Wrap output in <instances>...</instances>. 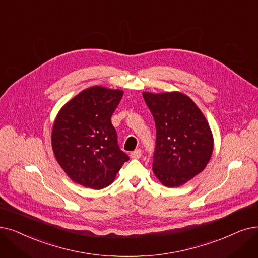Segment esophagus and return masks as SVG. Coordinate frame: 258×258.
Returning <instances> with one entry per match:
<instances>
[{
    "label": "esophagus",
    "mask_w": 258,
    "mask_h": 258,
    "mask_svg": "<svg viewBox=\"0 0 258 258\" xmlns=\"http://www.w3.org/2000/svg\"><path fill=\"white\" fill-rule=\"evenodd\" d=\"M141 155H142V151L140 149H138V150H135V151L131 153V158H133V159H139L140 157H141Z\"/></svg>",
    "instance_id": "obj_1"
}]
</instances>
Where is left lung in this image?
<instances>
[{
    "label": "left lung",
    "mask_w": 258,
    "mask_h": 258,
    "mask_svg": "<svg viewBox=\"0 0 258 258\" xmlns=\"http://www.w3.org/2000/svg\"><path fill=\"white\" fill-rule=\"evenodd\" d=\"M142 95L156 125L153 172L165 186L182 185L210 161L213 136L209 123L193 100L182 93Z\"/></svg>",
    "instance_id": "8db88e82"
}]
</instances>
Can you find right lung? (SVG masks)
Listing matches in <instances>:
<instances>
[{
  "instance_id": "1",
  "label": "right lung",
  "mask_w": 258,
  "mask_h": 258,
  "mask_svg": "<svg viewBox=\"0 0 258 258\" xmlns=\"http://www.w3.org/2000/svg\"><path fill=\"white\" fill-rule=\"evenodd\" d=\"M123 91L93 86L70 100L59 111L51 133L58 163L73 181L103 188L114 181L130 158L118 145L111 115Z\"/></svg>"
}]
</instances>
